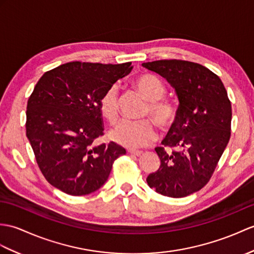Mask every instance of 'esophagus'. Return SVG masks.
I'll use <instances>...</instances> for the list:
<instances>
[{"label": "esophagus", "instance_id": "1", "mask_svg": "<svg viewBox=\"0 0 254 254\" xmlns=\"http://www.w3.org/2000/svg\"><path fill=\"white\" fill-rule=\"evenodd\" d=\"M127 152L129 155H134V156H140L143 154V151L141 150H136V149H128Z\"/></svg>", "mask_w": 254, "mask_h": 254}]
</instances>
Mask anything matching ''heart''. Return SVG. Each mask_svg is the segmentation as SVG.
<instances>
[{"label":"heart","mask_w":254,"mask_h":254,"mask_svg":"<svg viewBox=\"0 0 254 254\" xmlns=\"http://www.w3.org/2000/svg\"><path fill=\"white\" fill-rule=\"evenodd\" d=\"M138 92L148 100L144 110L145 117H151L159 127L169 128L178 119V108L166 95V86L154 74H143L135 81ZM99 111L106 120L115 122L119 115V86L111 84L99 97ZM157 129L149 119L138 121L121 120L110 129L109 137L115 143L134 148L151 144L157 138Z\"/></svg>","instance_id":"1"}]
</instances>
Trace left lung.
<instances>
[{"label": "left lung", "mask_w": 254, "mask_h": 254, "mask_svg": "<svg viewBox=\"0 0 254 254\" xmlns=\"http://www.w3.org/2000/svg\"><path fill=\"white\" fill-rule=\"evenodd\" d=\"M166 78L179 97L178 119L155 150L160 168L147 178L149 187L181 198L208 184L231 138L232 105L223 82L202 64L181 60L144 63Z\"/></svg>", "instance_id": "obj_1"}]
</instances>
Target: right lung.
Wrapping results in <instances>:
<instances>
[{
    "mask_svg": "<svg viewBox=\"0 0 254 254\" xmlns=\"http://www.w3.org/2000/svg\"><path fill=\"white\" fill-rule=\"evenodd\" d=\"M131 63L71 62L46 71L28 99L26 135L41 172L71 196L99 190L126 149L104 135L98 102L104 91L131 72Z\"/></svg>",
    "mask_w": 254,
    "mask_h": 254,
    "instance_id": "right-lung-1",
    "label": "right lung"
}]
</instances>
